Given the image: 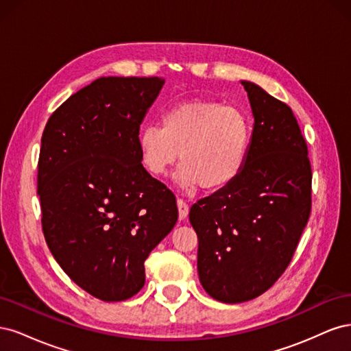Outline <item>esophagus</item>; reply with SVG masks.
<instances>
[{"label": "esophagus", "mask_w": 351, "mask_h": 351, "mask_svg": "<svg viewBox=\"0 0 351 351\" xmlns=\"http://www.w3.org/2000/svg\"><path fill=\"white\" fill-rule=\"evenodd\" d=\"M177 208H178V218L184 219L189 214V205L183 199H177Z\"/></svg>", "instance_id": "1"}]
</instances>
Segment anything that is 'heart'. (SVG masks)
<instances>
[{
	"label": "heart",
	"mask_w": 351,
	"mask_h": 351,
	"mask_svg": "<svg viewBox=\"0 0 351 351\" xmlns=\"http://www.w3.org/2000/svg\"><path fill=\"white\" fill-rule=\"evenodd\" d=\"M252 127L239 108L192 101L168 108L161 127L145 125L137 136L141 164L152 177H164L176 161L180 187L205 190L230 186L241 174L249 154Z\"/></svg>",
	"instance_id": "heart-1"
}]
</instances>
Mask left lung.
I'll return each instance as SVG.
<instances>
[{
	"instance_id": "8db88e82",
	"label": "left lung",
	"mask_w": 351,
	"mask_h": 351,
	"mask_svg": "<svg viewBox=\"0 0 351 351\" xmlns=\"http://www.w3.org/2000/svg\"><path fill=\"white\" fill-rule=\"evenodd\" d=\"M241 84L254 119L246 165L189 214L200 284L224 303L271 289L291 262L312 209L311 161L291 108L258 84Z\"/></svg>"
}]
</instances>
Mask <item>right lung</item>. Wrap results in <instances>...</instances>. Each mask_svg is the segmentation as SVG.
I'll use <instances>...</instances> for the list:
<instances>
[{
    "instance_id": "right-lung-1",
    "label": "right lung",
    "mask_w": 351,
    "mask_h": 351,
    "mask_svg": "<svg viewBox=\"0 0 351 351\" xmlns=\"http://www.w3.org/2000/svg\"><path fill=\"white\" fill-rule=\"evenodd\" d=\"M161 77H101L52 112L42 134V231L80 289L121 302L145 285V261L176 226L171 190L145 171L137 136Z\"/></svg>"
}]
</instances>
